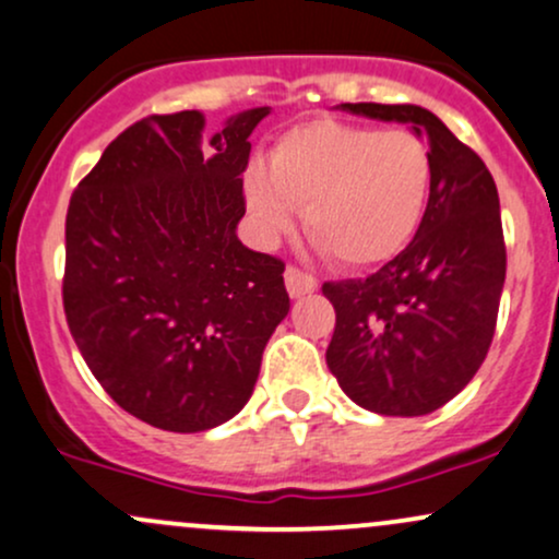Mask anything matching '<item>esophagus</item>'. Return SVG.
Segmentation results:
<instances>
[{
	"mask_svg": "<svg viewBox=\"0 0 559 559\" xmlns=\"http://www.w3.org/2000/svg\"><path fill=\"white\" fill-rule=\"evenodd\" d=\"M284 278H286V288H288V294H292L294 299L305 297V294L318 292V278H316V275H310V273L299 271V267H294V265H288V267H286Z\"/></svg>",
	"mask_w": 559,
	"mask_h": 559,
	"instance_id": "esophagus-1",
	"label": "esophagus"
}]
</instances>
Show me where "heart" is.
<instances>
[{
    "instance_id": "obj_1",
    "label": "heart",
    "mask_w": 559,
    "mask_h": 559,
    "mask_svg": "<svg viewBox=\"0 0 559 559\" xmlns=\"http://www.w3.org/2000/svg\"><path fill=\"white\" fill-rule=\"evenodd\" d=\"M431 178V152L418 133L323 118L286 131L267 165H249L243 189L265 234L286 230L305 207L307 239L325 258L368 267L418 234Z\"/></svg>"
}]
</instances>
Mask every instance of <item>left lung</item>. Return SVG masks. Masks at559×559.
Segmentation results:
<instances>
[{"mask_svg":"<svg viewBox=\"0 0 559 559\" xmlns=\"http://www.w3.org/2000/svg\"><path fill=\"white\" fill-rule=\"evenodd\" d=\"M342 110L409 123L428 141L433 178L415 239L368 278L323 284L336 310L325 362L352 402L415 418L457 396L497 329L507 252L489 168L433 112L357 102Z\"/></svg>","mask_w":559,"mask_h":559,"instance_id":"obj_1","label":"left lung"}]
</instances>
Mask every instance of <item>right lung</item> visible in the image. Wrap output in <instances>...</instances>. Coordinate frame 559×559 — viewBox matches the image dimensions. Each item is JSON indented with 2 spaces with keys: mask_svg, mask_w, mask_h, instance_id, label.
Wrapping results in <instances>:
<instances>
[{
  "mask_svg": "<svg viewBox=\"0 0 559 559\" xmlns=\"http://www.w3.org/2000/svg\"><path fill=\"white\" fill-rule=\"evenodd\" d=\"M267 112L234 115L213 139H202L197 110L150 115L107 146L70 197V333L102 389L163 431L234 418L288 316L284 262L236 236L249 136Z\"/></svg>",
  "mask_w": 559,
  "mask_h": 559,
  "instance_id": "obj_1",
  "label": "right lung"
}]
</instances>
